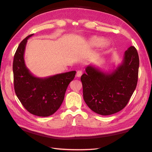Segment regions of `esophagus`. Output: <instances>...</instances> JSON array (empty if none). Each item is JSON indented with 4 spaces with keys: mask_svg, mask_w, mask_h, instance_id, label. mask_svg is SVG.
<instances>
[{
    "mask_svg": "<svg viewBox=\"0 0 152 152\" xmlns=\"http://www.w3.org/2000/svg\"><path fill=\"white\" fill-rule=\"evenodd\" d=\"M82 75V70L77 71V72H76V76L77 77H80Z\"/></svg>",
    "mask_w": 152,
    "mask_h": 152,
    "instance_id": "1",
    "label": "esophagus"
}]
</instances>
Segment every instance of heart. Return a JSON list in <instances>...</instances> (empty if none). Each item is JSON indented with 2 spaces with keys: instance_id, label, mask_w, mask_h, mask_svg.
<instances>
[{
  "instance_id": "heart-1",
  "label": "heart",
  "mask_w": 152,
  "mask_h": 152,
  "mask_svg": "<svg viewBox=\"0 0 152 152\" xmlns=\"http://www.w3.org/2000/svg\"><path fill=\"white\" fill-rule=\"evenodd\" d=\"M103 41H104V39H103L102 38L95 37L90 39L89 44L91 46H101V45L103 42ZM102 45L103 46H106L108 44L106 42H104Z\"/></svg>"
}]
</instances>
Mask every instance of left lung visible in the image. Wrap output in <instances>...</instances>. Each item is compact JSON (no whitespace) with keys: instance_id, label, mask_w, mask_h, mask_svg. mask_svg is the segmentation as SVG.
<instances>
[{"instance_id":"left-lung-1","label":"left lung","mask_w":152,"mask_h":152,"mask_svg":"<svg viewBox=\"0 0 152 152\" xmlns=\"http://www.w3.org/2000/svg\"><path fill=\"white\" fill-rule=\"evenodd\" d=\"M139 57L131 46L125 51L120 65L110 73L92 65L86 68L81 76L83 99L94 112L108 115L124 109L137 85Z\"/></svg>"}]
</instances>
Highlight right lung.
I'll list each match as a JSON object with an SVG mask.
<instances>
[{"label": "right lung", "instance_id": "obj_1", "mask_svg": "<svg viewBox=\"0 0 152 152\" xmlns=\"http://www.w3.org/2000/svg\"><path fill=\"white\" fill-rule=\"evenodd\" d=\"M28 35L19 44L13 61L15 94L22 105L31 114L47 117L59 108L67 87L75 77L76 71L58 74L47 78H37L25 66L24 53Z\"/></svg>", "mask_w": 152, "mask_h": 152}]
</instances>
